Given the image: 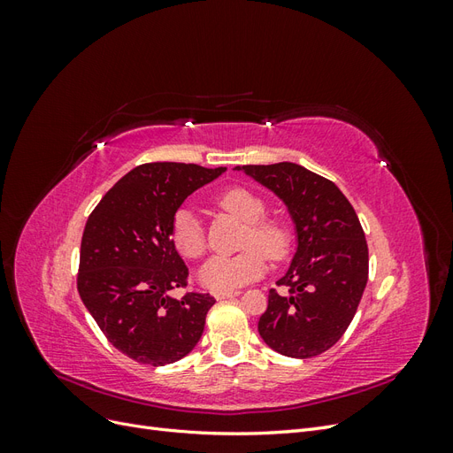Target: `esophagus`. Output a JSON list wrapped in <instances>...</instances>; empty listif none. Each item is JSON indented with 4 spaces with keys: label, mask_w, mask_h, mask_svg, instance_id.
Segmentation results:
<instances>
[{
    "label": "esophagus",
    "mask_w": 453,
    "mask_h": 453,
    "mask_svg": "<svg viewBox=\"0 0 453 453\" xmlns=\"http://www.w3.org/2000/svg\"><path fill=\"white\" fill-rule=\"evenodd\" d=\"M238 295H242V293L240 291H221V293H215V298L217 300H225V298H234Z\"/></svg>",
    "instance_id": "esophagus-1"
}]
</instances>
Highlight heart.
I'll use <instances>...</instances> for the list:
<instances>
[{
  "label": "heart",
  "mask_w": 453,
  "mask_h": 453,
  "mask_svg": "<svg viewBox=\"0 0 453 453\" xmlns=\"http://www.w3.org/2000/svg\"><path fill=\"white\" fill-rule=\"evenodd\" d=\"M217 205L248 223L242 248L234 257H211L200 270V281L211 291H234L263 276L266 257L281 263L293 250V230L281 219H266V202L243 187H232L217 196ZM170 238L177 253L200 258L205 253V234L196 215L180 210L173 217Z\"/></svg>",
  "instance_id": "heart-1"
}]
</instances>
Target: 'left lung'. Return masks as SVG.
<instances>
[{
	"label": "left lung",
	"mask_w": 453,
	"mask_h": 453,
	"mask_svg": "<svg viewBox=\"0 0 453 453\" xmlns=\"http://www.w3.org/2000/svg\"><path fill=\"white\" fill-rule=\"evenodd\" d=\"M289 208L298 250L258 319L266 344L293 359L331 349L346 333L368 281V245L349 200L323 175L293 162L238 166Z\"/></svg>",
	"instance_id": "8db88e82"
}]
</instances>
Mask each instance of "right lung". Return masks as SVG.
<instances>
[{"instance_id":"add662e5","label":"right lung","mask_w":453,"mask_h":453,"mask_svg":"<svg viewBox=\"0 0 453 453\" xmlns=\"http://www.w3.org/2000/svg\"><path fill=\"white\" fill-rule=\"evenodd\" d=\"M225 168L147 162L107 190L81 240L77 291L111 344L142 365L164 366L193 351L215 304L210 293H185L188 268L170 232L175 211Z\"/></svg>"}]
</instances>
